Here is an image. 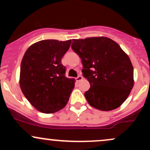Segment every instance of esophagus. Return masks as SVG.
<instances>
[{"instance_id":"34e87169","label":"esophagus","mask_w":150,"mask_h":150,"mask_svg":"<svg viewBox=\"0 0 150 150\" xmlns=\"http://www.w3.org/2000/svg\"><path fill=\"white\" fill-rule=\"evenodd\" d=\"M75 79H76L77 82H80V80H82V79H83V77L81 76V75H78V76H77Z\"/></svg>"}]
</instances>
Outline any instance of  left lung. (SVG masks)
<instances>
[{
  "instance_id": "left-lung-1",
  "label": "left lung",
  "mask_w": 150,
  "mask_h": 150,
  "mask_svg": "<svg viewBox=\"0 0 150 150\" xmlns=\"http://www.w3.org/2000/svg\"><path fill=\"white\" fill-rule=\"evenodd\" d=\"M72 49L82 59V75L90 88L85 97L93 107L111 111L119 107L133 87V68L128 55L107 37L73 39Z\"/></svg>"
}]
</instances>
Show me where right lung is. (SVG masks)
<instances>
[{
	"mask_svg": "<svg viewBox=\"0 0 150 150\" xmlns=\"http://www.w3.org/2000/svg\"><path fill=\"white\" fill-rule=\"evenodd\" d=\"M71 42L42 40L32 44L24 55L20 65V87L27 100L41 112H56L69 100L75 80L65 77L66 68L61 59Z\"/></svg>",
	"mask_w": 150,
	"mask_h": 150,
	"instance_id": "add662e5",
	"label": "right lung"
}]
</instances>
